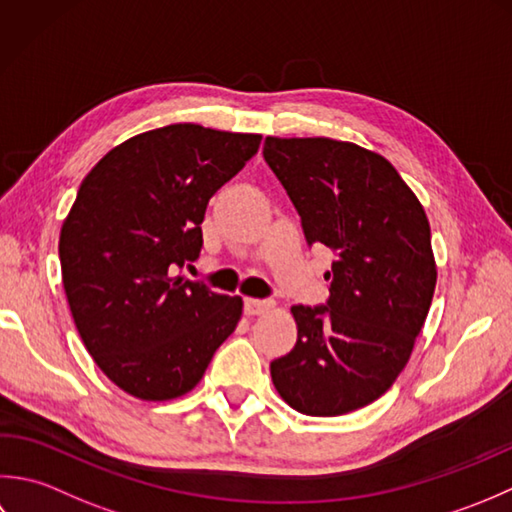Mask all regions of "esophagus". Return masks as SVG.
I'll return each instance as SVG.
<instances>
[{
    "label": "esophagus",
    "mask_w": 512,
    "mask_h": 512,
    "mask_svg": "<svg viewBox=\"0 0 512 512\" xmlns=\"http://www.w3.org/2000/svg\"><path fill=\"white\" fill-rule=\"evenodd\" d=\"M274 307L271 300H258V298H247L245 300V314L247 316H263L267 311Z\"/></svg>",
    "instance_id": "obj_1"
}]
</instances>
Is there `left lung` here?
<instances>
[{"instance_id": "1", "label": "left lung", "mask_w": 512, "mask_h": 512, "mask_svg": "<svg viewBox=\"0 0 512 512\" xmlns=\"http://www.w3.org/2000/svg\"><path fill=\"white\" fill-rule=\"evenodd\" d=\"M265 161L309 245L336 252L327 307H291L298 340L271 362L280 398L333 417L378 400L411 358L437 283L422 203L382 154L327 137H267Z\"/></svg>"}]
</instances>
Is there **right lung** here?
<instances>
[{
    "mask_svg": "<svg viewBox=\"0 0 512 512\" xmlns=\"http://www.w3.org/2000/svg\"><path fill=\"white\" fill-rule=\"evenodd\" d=\"M260 139L165 125L112 148L81 181L59 234L61 280L92 360L134 398L190 393L241 320V296L172 274L198 258L207 203Z\"/></svg>",
    "mask_w": 512,
    "mask_h": 512,
    "instance_id": "obj_1",
    "label": "right lung"
}]
</instances>
